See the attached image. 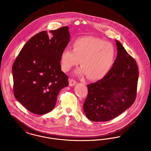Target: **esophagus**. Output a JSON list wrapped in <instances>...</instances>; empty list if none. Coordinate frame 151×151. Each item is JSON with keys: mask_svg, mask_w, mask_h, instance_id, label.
Returning <instances> with one entry per match:
<instances>
[{"mask_svg": "<svg viewBox=\"0 0 151 151\" xmlns=\"http://www.w3.org/2000/svg\"><path fill=\"white\" fill-rule=\"evenodd\" d=\"M76 84V81L75 80H73V79H70L69 80V86L70 87L73 86Z\"/></svg>", "mask_w": 151, "mask_h": 151, "instance_id": "esophagus-1", "label": "esophagus"}]
</instances>
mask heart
Listing matches in <instances>:
<instances>
[{"label": "heart", "mask_w": 151, "mask_h": 151, "mask_svg": "<svg viewBox=\"0 0 151 151\" xmlns=\"http://www.w3.org/2000/svg\"><path fill=\"white\" fill-rule=\"evenodd\" d=\"M116 51L110 43L93 36H85L72 43V50L65 48L60 61L64 71H68L80 62L82 67L76 71L79 76L87 75L91 80L103 79L110 71L115 60Z\"/></svg>", "instance_id": "b5f03b06"}]
</instances>
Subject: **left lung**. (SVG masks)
Segmentation results:
<instances>
[{"mask_svg":"<svg viewBox=\"0 0 151 151\" xmlns=\"http://www.w3.org/2000/svg\"><path fill=\"white\" fill-rule=\"evenodd\" d=\"M117 54L114 64L101 80L88 84L83 109L89 120L106 122L120 115L133 104L139 78L134 59L116 40Z\"/></svg>","mask_w":151,"mask_h":151,"instance_id":"obj_1","label":"left lung"}]
</instances>
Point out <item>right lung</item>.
<instances>
[{"label": "right lung", "instance_id": "1", "mask_svg": "<svg viewBox=\"0 0 151 151\" xmlns=\"http://www.w3.org/2000/svg\"><path fill=\"white\" fill-rule=\"evenodd\" d=\"M68 27L42 31L23 46L13 64L12 71L15 98L27 109L44 115L55 106L62 89L68 86L61 70L60 57L70 40Z\"/></svg>", "mask_w": 151, "mask_h": 151}]
</instances>
